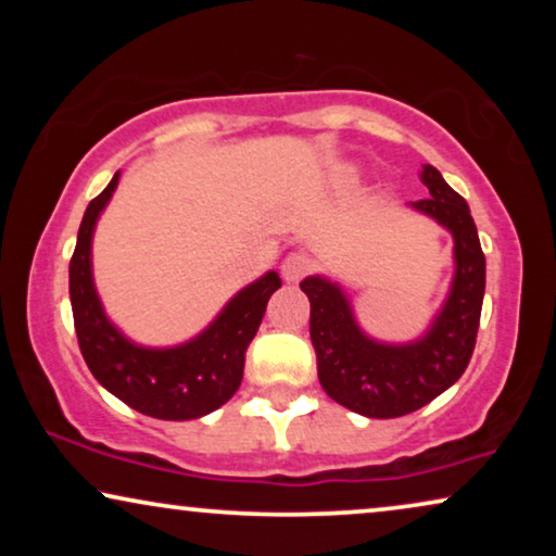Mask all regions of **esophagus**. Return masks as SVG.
Listing matches in <instances>:
<instances>
[{
    "label": "esophagus",
    "instance_id": "esophagus-1",
    "mask_svg": "<svg viewBox=\"0 0 556 556\" xmlns=\"http://www.w3.org/2000/svg\"><path fill=\"white\" fill-rule=\"evenodd\" d=\"M311 268H314V263H311V257L306 253H291L283 257V263H280V276H283L286 283H299Z\"/></svg>",
    "mask_w": 556,
    "mask_h": 556
}]
</instances>
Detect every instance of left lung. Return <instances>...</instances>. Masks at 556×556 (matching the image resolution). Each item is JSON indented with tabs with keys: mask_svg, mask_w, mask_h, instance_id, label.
<instances>
[{
	"mask_svg": "<svg viewBox=\"0 0 556 556\" xmlns=\"http://www.w3.org/2000/svg\"><path fill=\"white\" fill-rule=\"evenodd\" d=\"M420 179L430 197L409 202V207L451 230L455 242L451 293L425 337L409 344L369 339L337 283L321 276H308L301 283L311 301L318 382L333 402L377 420L415 413L458 382L473 354L481 321L485 257L468 202L447 187L435 166L425 164Z\"/></svg>",
	"mask_w": 556,
	"mask_h": 556,
	"instance_id": "1",
	"label": "left lung"
}]
</instances>
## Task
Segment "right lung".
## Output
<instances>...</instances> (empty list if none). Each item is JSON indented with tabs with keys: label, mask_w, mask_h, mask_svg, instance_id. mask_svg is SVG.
I'll return each mask as SVG.
<instances>
[{
	"label": "right lung",
	"mask_w": 556,
	"mask_h": 556,
	"mask_svg": "<svg viewBox=\"0 0 556 556\" xmlns=\"http://www.w3.org/2000/svg\"><path fill=\"white\" fill-rule=\"evenodd\" d=\"M121 172L88 204L71 257V303L78 344L88 369L128 407L156 420H197L238 392L245 352L263 321L268 299L280 288L276 270L242 288L200 337L179 346L149 349L128 341L109 321L93 286L90 242L98 217L116 192Z\"/></svg>",
	"instance_id": "obj_1"
}]
</instances>
